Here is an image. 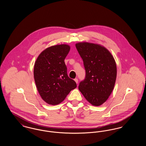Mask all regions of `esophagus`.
<instances>
[{
  "label": "esophagus",
  "instance_id": "1",
  "mask_svg": "<svg viewBox=\"0 0 146 146\" xmlns=\"http://www.w3.org/2000/svg\"><path fill=\"white\" fill-rule=\"evenodd\" d=\"M74 81L76 82V84H78V79H77V78H76V79H74Z\"/></svg>",
  "mask_w": 146,
  "mask_h": 146
}]
</instances>
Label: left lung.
Returning <instances> with one entry per match:
<instances>
[{
    "instance_id": "obj_1",
    "label": "left lung",
    "mask_w": 146,
    "mask_h": 146,
    "mask_svg": "<svg viewBox=\"0 0 146 146\" xmlns=\"http://www.w3.org/2000/svg\"><path fill=\"white\" fill-rule=\"evenodd\" d=\"M83 61L85 78L79 90L91 104L99 106L105 102L113 90L117 66L110 52L100 45L86 42L76 44Z\"/></svg>"
}]
</instances>
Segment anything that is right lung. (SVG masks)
<instances>
[{
    "instance_id": "obj_1",
    "label": "right lung",
    "mask_w": 146,
    "mask_h": 146,
    "mask_svg": "<svg viewBox=\"0 0 146 146\" xmlns=\"http://www.w3.org/2000/svg\"><path fill=\"white\" fill-rule=\"evenodd\" d=\"M70 50V46L66 44L52 46L42 52L35 63L36 88L42 99L48 104H60L76 88V82L67 75L64 61Z\"/></svg>"
}]
</instances>
